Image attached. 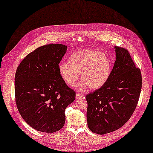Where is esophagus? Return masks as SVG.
Returning a JSON list of instances; mask_svg holds the SVG:
<instances>
[{
  "mask_svg": "<svg viewBox=\"0 0 153 153\" xmlns=\"http://www.w3.org/2000/svg\"><path fill=\"white\" fill-rule=\"evenodd\" d=\"M84 97V96L83 95H82L81 94H79V93H76V99H81L82 97Z\"/></svg>",
  "mask_w": 153,
  "mask_h": 153,
  "instance_id": "34e87169",
  "label": "esophagus"
}]
</instances>
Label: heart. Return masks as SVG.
<instances>
[{"label": "heart", "instance_id": "heart-1", "mask_svg": "<svg viewBox=\"0 0 153 153\" xmlns=\"http://www.w3.org/2000/svg\"><path fill=\"white\" fill-rule=\"evenodd\" d=\"M59 71L64 82L69 85L75 84L81 73L82 79L75 85L80 92L89 87L97 89L107 82L111 72V62L104 53L93 49H84L72 54L69 62L59 64Z\"/></svg>", "mask_w": 153, "mask_h": 153}]
</instances>
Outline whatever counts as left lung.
Returning a JSON list of instances; mask_svg holds the SVG:
<instances>
[{
	"mask_svg": "<svg viewBox=\"0 0 153 153\" xmlns=\"http://www.w3.org/2000/svg\"><path fill=\"white\" fill-rule=\"evenodd\" d=\"M116 61L107 82L85 96L89 129L98 134L114 131L127 122L140 96L142 77L128 50L114 48Z\"/></svg>",
	"mask_w": 153,
	"mask_h": 153,
	"instance_id": "8db88e82",
	"label": "left lung"
}]
</instances>
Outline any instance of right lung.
<instances>
[{
	"label": "right lung",
	"instance_id": "1",
	"mask_svg": "<svg viewBox=\"0 0 153 153\" xmlns=\"http://www.w3.org/2000/svg\"><path fill=\"white\" fill-rule=\"evenodd\" d=\"M67 48L56 44L41 46L17 69V107L24 120L37 131L52 133L60 130L65 121V109L75 99V91L66 85L59 71Z\"/></svg>",
	"mask_w": 153,
	"mask_h": 153
}]
</instances>
